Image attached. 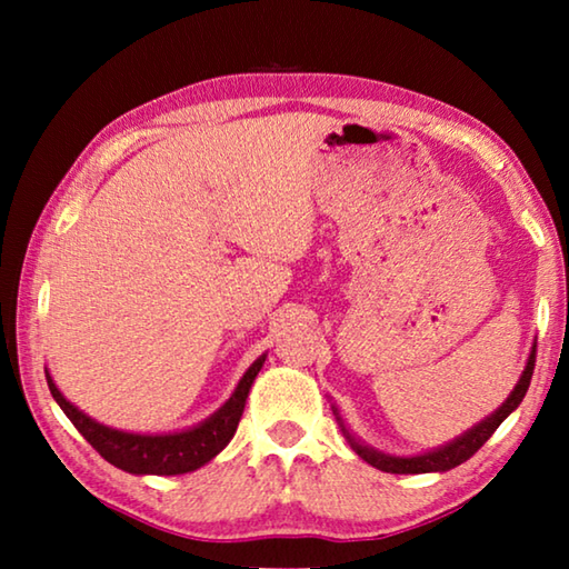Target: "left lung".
<instances>
[{
  "label": "left lung",
  "mask_w": 569,
  "mask_h": 569,
  "mask_svg": "<svg viewBox=\"0 0 569 569\" xmlns=\"http://www.w3.org/2000/svg\"><path fill=\"white\" fill-rule=\"evenodd\" d=\"M535 359H537V349H532L527 359V369L522 373V379L517 381L515 391L509 393L507 401L499 407L492 417H487L481 423H477L475 429H469L465 437H459L451 441V445L435 449V451H427V455H419V457H389V455H381V451H373V449H366L361 447L359 441H356L349 431L343 427V435L346 439L351 441V447L356 449V455H359L363 461H369L371 467H377L381 471H391V475H427V471H447V469H455L459 467L461 461H467L469 457H475L477 451L481 449V445L495 435L499 423H502L509 413H512L519 403H522L525 393L529 389V381H532V373H535ZM341 421V419H339Z\"/></svg>",
  "instance_id": "1"
}]
</instances>
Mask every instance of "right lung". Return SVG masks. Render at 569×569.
Masks as SVG:
<instances>
[{"mask_svg": "<svg viewBox=\"0 0 569 569\" xmlns=\"http://www.w3.org/2000/svg\"><path fill=\"white\" fill-rule=\"evenodd\" d=\"M266 361L261 356L246 377L240 379L238 389L233 391L223 407H220L213 417L200 423L196 429L178 431V435H128V431H118L110 427H102L90 417L72 407L67 401L60 389L54 387L50 373H47V387H50L54 401L60 403V409L67 413V419L74 423V429L90 441L92 449L98 451L102 459H108L110 465L118 469L130 471V475H186L198 467H203L206 461L213 459L220 449H223L230 439H233L238 421L243 417V407L250 391V383L256 381L258 371Z\"/></svg>", "mask_w": 569, "mask_h": 569, "instance_id": "right-lung-1", "label": "right lung"}]
</instances>
